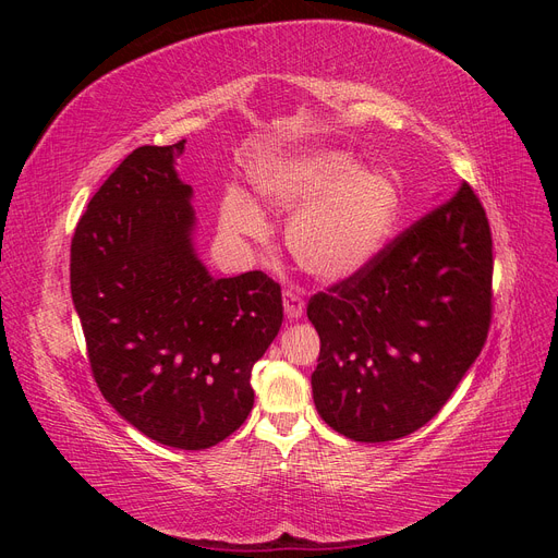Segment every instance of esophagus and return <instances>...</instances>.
Here are the masks:
<instances>
[{
	"label": "esophagus",
	"instance_id": "1",
	"mask_svg": "<svg viewBox=\"0 0 558 558\" xmlns=\"http://www.w3.org/2000/svg\"><path fill=\"white\" fill-rule=\"evenodd\" d=\"M283 312L289 318H300L302 312H305V298H302L293 289H286L283 291Z\"/></svg>",
	"mask_w": 558,
	"mask_h": 558
}]
</instances>
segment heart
Wrapping results in <instances>:
<instances>
[{
	"mask_svg": "<svg viewBox=\"0 0 558 558\" xmlns=\"http://www.w3.org/2000/svg\"><path fill=\"white\" fill-rule=\"evenodd\" d=\"M253 189L275 209L305 205L289 228L295 260L320 279H342L381 248L398 214L393 183L375 172H356L347 156L312 154L267 162L253 174ZM221 223L232 234H260L263 218L238 193L226 197Z\"/></svg>",
	"mask_w": 558,
	"mask_h": 558,
	"instance_id": "heart-1",
	"label": "heart"
}]
</instances>
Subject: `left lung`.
<instances>
[{
    "label": "left lung",
    "instance_id": "8db88e82",
    "mask_svg": "<svg viewBox=\"0 0 558 558\" xmlns=\"http://www.w3.org/2000/svg\"><path fill=\"white\" fill-rule=\"evenodd\" d=\"M494 242L463 181L356 272L312 295L314 404L356 442L418 430L475 363L494 314Z\"/></svg>",
    "mask_w": 558,
    "mask_h": 558
}]
</instances>
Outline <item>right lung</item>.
<instances>
[{"label":"right lung","instance_id":"1","mask_svg":"<svg viewBox=\"0 0 558 558\" xmlns=\"http://www.w3.org/2000/svg\"><path fill=\"white\" fill-rule=\"evenodd\" d=\"M183 140L140 146L99 185L72 238L70 283L99 391L160 445L199 451L238 430L251 369L283 320L260 269L214 279L191 244Z\"/></svg>","mask_w":558,"mask_h":558}]
</instances>
